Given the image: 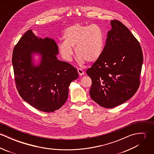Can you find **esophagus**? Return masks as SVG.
Masks as SVG:
<instances>
[{"mask_svg": "<svg viewBox=\"0 0 154 154\" xmlns=\"http://www.w3.org/2000/svg\"><path fill=\"white\" fill-rule=\"evenodd\" d=\"M77 70H78V73H79V76L84 75V73H85L84 71H83V70H82L81 69H80V68H78V69H77Z\"/></svg>", "mask_w": 154, "mask_h": 154, "instance_id": "34e87169", "label": "esophagus"}]
</instances>
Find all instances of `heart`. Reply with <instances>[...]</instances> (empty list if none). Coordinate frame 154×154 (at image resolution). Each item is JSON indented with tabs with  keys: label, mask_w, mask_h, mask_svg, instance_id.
<instances>
[{
	"label": "heart",
	"mask_w": 154,
	"mask_h": 154,
	"mask_svg": "<svg viewBox=\"0 0 154 154\" xmlns=\"http://www.w3.org/2000/svg\"><path fill=\"white\" fill-rule=\"evenodd\" d=\"M63 42L57 44L62 57L67 62L72 60V48L81 62L94 63L103 54L104 47V35L101 29L96 25L75 23L65 28L63 32Z\"/></svg>",
	"instance_id": "1"
}]
</instances>
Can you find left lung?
<instances>
[{
	"mask_svg": "<svg viewBox=\"0 0 154 154\" xmlns=\"http://www.w3.org/2000/svg\"><path fill=\"white\" fill-rule=\"evenodd\" d=\"M110 25L102 56L87 71L92 80V100L108 109L125 103L136 93L143 63L141 47L129 29L117 20Z\"/></svg>",
	"mask_w": 154,
	"mask_h": 154,
	"instance_id": "1",
	"label": "left lung"
}]
</instances>
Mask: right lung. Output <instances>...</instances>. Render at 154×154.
Listing matches in <instances>:
<instances>
[{
    "label": "right lung",
    "mask_w": 154,
    "mask_h": 154,
    "mask_svg": "<svg viewBox=\"0 0 154 154\" xmlns=\"http://www.w3.org/2000/svg\"><path fill=\"white\" fill-rule=\"evenodd\" d=\"M58 47L53 39L38 37L27 31L14 47L12 65L18 91L22 99L46 112L59 109L65 103L70 84L78 78L76 68L57 59ZM38 54V65L33 56Z\"/></svg>",
    "instance_id": "1"
}]
</instances>
